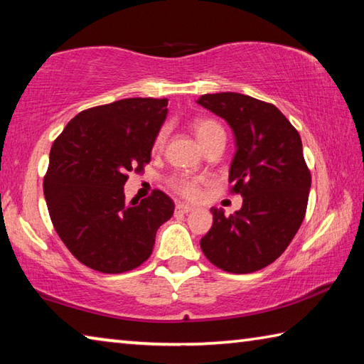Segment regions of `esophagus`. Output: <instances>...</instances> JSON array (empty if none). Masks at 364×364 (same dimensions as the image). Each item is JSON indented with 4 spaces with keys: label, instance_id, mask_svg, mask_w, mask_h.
<instances>
[{
    "label": "esophagus",
    "instance_id": "esophagus-1",
    "mask_svg": "<svg viewBox=\"0 0 364 364\" xmlns=\"http://www.w3.org/2000/svg\"><path fill=\"white\" fill-rule=\"evenodd\" d=\"M193 208L188 206V205H183V203H177L176 205V213H181V214H188L190 211H192Z\"/></svg>",
    "mask_w": 364,
    "mask_h": 364
}]
</instances>
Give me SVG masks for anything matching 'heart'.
<instances>
[{
  "mask_svg": "<svg viewBox=\"0 0 364 364\" xmlns=\"http://www.w3.org/2000/svg\"><path fill=\"white\" fill-rule=\"evenodd\" d=\"M193 134L196 136V140L200 141L201 146H206L213 139H216L219 135H224L223 127L219 126L216 121L213 119H196L193 122ZM164 134H159L156 139V146H159L163 143ZM171 187L176 190L178 195L186 196V198H195L198 195V182L192 177L187 176H177L171 178Z\"/></svg>",
  "mask_w": 364,
  "mask_h": 364,
  "instance_id": "1",
  "label": "heart"
}]
</instances>
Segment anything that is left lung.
<instances>
[{
  "instance_id": "obj_1",
  "label": "left lung",
  "mask_w": 364,
  "mask_h": 364,
  "mask_svg": "<svg viewBox=\"0 0 364 364\" xmlns=\"http://www.w3.org/2000/svg\"><path fill=\"white\" fill-rule=\"evenodd\" d=\"M196 103L232 129L235 153L229 182L243 198L230 216L211 208L213 228L200 247L228 272L263 269L285 252L305 218L311 176L300 135L276 106L248 95H203Z\"/></svg>"
}]
</instances>
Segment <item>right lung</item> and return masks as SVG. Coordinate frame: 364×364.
<instances>
[{
    "instance_id": "right-lung-1",
    "label": "right lung",
    "mask_w": 364,
    "mask_h": 364,
    "mask_svg": "<svg viewBox=\"0 0 364 364\" xmlns=\"http://www.w3.org/2000/svg\"><path fill=\"white\" fill-rule=\"evenodd\" d=\"M168 98H127L82 111L53 143L43 192L53 225L77 259L119 274L150 258L174 201L154 190L126 200L127 172L150 163Z\"/></svg>"
}]
</instances>
